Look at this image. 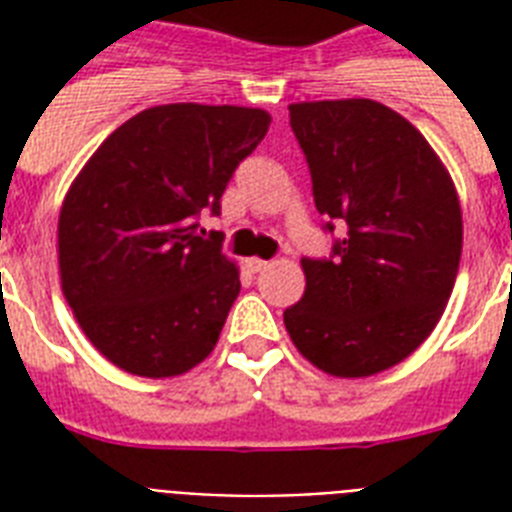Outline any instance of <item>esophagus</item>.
<instances>
[{"mask_svg":"<svg viewBox=\"0 0 512 512\" xmlns=\"http://www.w3.org/2000/svg\"><path fill=\"white\" fill-rule=\"evenodd\" d=\"M268 265H271V263H268V260H260V257H249V260H247V268H249V271H252V273L265 271Z\"/></svg>","mask_w":512,"mask_h":512,"instance_id":"1","label":"esophagus"}]
</instances>
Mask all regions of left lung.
Wrapping results in <instances>:
<instances>
[{
  "mask_svg": "<svg viewBox=\"0 0 512 512\" xmlns=\"http://www.w3.org/2000/svg\"><path fill=\"white\" fill-rule=\"evenodd\" d=\"M313 201L340 225L335 260L303 257L305 295L284 327L332 377H372L412 356L444 316L462 255L452 175L393 108L369 98L292 103Z\"/></svg>",
  "mask_w": 512,
  "mask_h": 512,
  "instance_id": "8db88e82",
  "label": "left lung"
}]
</instances>
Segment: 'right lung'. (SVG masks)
Instances as JSON below:
<instances>
[{
  "instance_id": "add662e5",
  "label": "right lung",
  "mask_w": 512,
  "mask_h": 512,
  "mask_svg": "<svg viewBox=\"0 0 512 512\" xmlns=\"http://www.w3.org/2000/svg\"><path fill=\"white\" fill-rule=\"evenodd\" d=\"M268 127L263 108H146L74 177L58 220L60 287L114 366L162 380L215 350L241 281L196 220L220 212L233 170Z\"/></svg>"
}]
</instances>
